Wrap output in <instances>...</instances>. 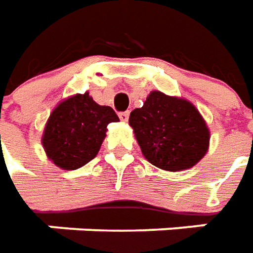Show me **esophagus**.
<instances>
[{
  "label": "esophagus",
  "mask_w": 253,
  "mask_h": 253,
  "mask_svg": "<svg viewBox=\"0 0 253 253\" xmlns=\"http://www.w3.org/2000/svg\"><path fill=\"white\" fill-rule=\"evenodd\" d=\"M128 116H130L128 112H122V113H119V118H120L122 122H127V120H128Z\"/></svg>",
  "instance_id": "34e87169"
}]
</instances>
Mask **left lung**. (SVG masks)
<instances>
[{
    "mask_svg": "<svg viewBox=\"0 0 253 253\" xmlns=\"http://www.w3.org/2000/svg\"><path fill=\"white\" fill-rule=\"evenodd\" d=\"M128 125L144 158L169 172L195 167L209 151L210 130L190 100L151 91Z\"/></svg>",
    "mask_w": 253,
    "mask_h": 253,
    "instance_id": "8db88e82",
    "label": "left lung"
}]
</instances>
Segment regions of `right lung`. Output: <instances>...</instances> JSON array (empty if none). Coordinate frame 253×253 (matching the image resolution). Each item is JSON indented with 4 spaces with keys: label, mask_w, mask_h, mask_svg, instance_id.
<instances>
[{
    "label": "right lung",
    "mask_w": 253,
    "mask_h": 253,
    "mask_svg": "<svg viewBox=\"0 0 253 253\" xmlns=\"http://www.w3.org/2000/svg\"><path fill=\"white\" fill-rule=\"evenodd\" d=\"M112 122L119 118L110 106L98 105L89 92L75 93L50 113L42 135L43 150L58 168L78 169L98 155Z\"/></svg>",
    "instance_id": "add662e5"
}]
</instances>
